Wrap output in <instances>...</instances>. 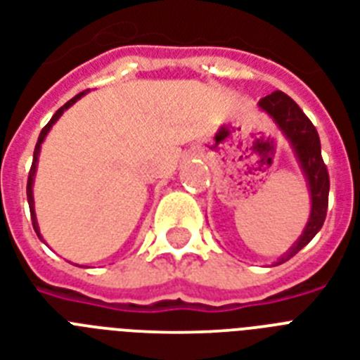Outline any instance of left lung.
<instances>
[{
	"label": "left lung",
	"instance_id": "left-lung-1",
	"mask_svg": "<svg viewBox=\"0 0 360 360\" xmlns=\"http://www.w3.org/2000/svg\"><path fill=\"white\" fill-rule=\"evenodd\" d=\"M262 112H266L271 118V122L277 125V129L288 140L292 151L296 155V160L303 172V177L307 181L309 188V198H311V214L307 220V226L292 248L285 255L277 259L274 266L283 264L290 257H294L300 250L309 244L316 236V233L322 229L323 220L327 214V198H329V174L322 159V146H320V136H318L316 127L311 124L303 110L297 107V103L292 98L276 90L270 96H266L257 105Z\"/></svg>",
	"mask_w": 360,
	"mask_h": 360
}]
</instances>
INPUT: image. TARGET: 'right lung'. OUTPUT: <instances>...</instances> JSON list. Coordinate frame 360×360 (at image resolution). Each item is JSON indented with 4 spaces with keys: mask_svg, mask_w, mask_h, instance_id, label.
Masks as SVG:
<instances>
[{
    "mask_svg": "<svg viewBox=\"0 0 360 360\" xmlns=\"http://www.w3.org/2000/svg\"><path fill=\"white\" fill-rule=\"evenodd\" d=\"M86 94V92H81V94H77L75 98H72L68 101V103H64L60 109L57 110V112L53 114V118L49 120L48 125L44 127L42 131H40V136H38V142L37 146H34V153H33V166H31V172H29V179H27V203H29V210H31V220H33V227L34 231H37L38 238L42 240V235H40V227H38V221H37V212H34V198H33V185H34V175H37V168H38V155H40V148H42V142L46 140V136H48V133L51 131V127L55 125V122H57L60 116H63L64 110H68L72 105L77 101V99H81L83 96Z\"/></svg>",
    "mask_w": 360,
    "mask_h": 360,
    "instance_id": "right-lung-1",
    "label": "right lung"
}]
</instances>
